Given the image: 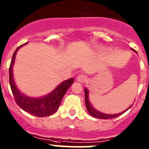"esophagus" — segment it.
<instances>
[{
  "instance_id": "esophagus-1",
  "label": "esophagus",
  "mask_w": 149,
  "mask_h": 149,
  "mask_svg": "<svg viewBox=\"0 0 149 149\" xmlns=\"http://www.w3.org/2000/svg\"><path fill=\"white\" fill-rule=\"evenodd\" d=\"M87 80V77L86 76L84 75V74H80L78 77H77V81L79 83H81V84H84L86 83Z\"/></svg>"
}]
</instances>
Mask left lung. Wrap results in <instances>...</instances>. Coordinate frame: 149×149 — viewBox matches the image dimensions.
<instances>
[{"label": "left lung", "instance_id": "1", "mask_svg": "<svg viewBox=\"0 0 149 149\" xmlns=\"http://www.w3.org/2000/svg\"><path fill=\"white\" fill-rule=\"evenodd\" d=\"M132 49L134 50L133 49ZM84 91H85V103H86V109H87V111H88V112L89 113V114H91L92 117H96V118H99V119H105V120L114 118V117H117V116H119V115H120V114H122L123 113L125 112V111H127L128 109H129L132 106H132H131L130 107H129V109H127V110H125V111H123V112H121V113H119V114H104V113L100 112L99 111L96 110L95 108L92 107V106L90 104L89 100H88V89H87V88H85V89H84Z\"/></svg>", "mask_w": 149, "mask_h": 149}]
</instances>
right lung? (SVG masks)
Segmentation results:
<instances>
[{"label": "right lung", "mask_w": 149, "mask_h": 149, "mask_svg": "<svg viewBox=\"0 0 149 149\" xmlns=\"http://www.w3.org/2000/svg\"><path fill=\"white\" fill-rule=\"evenodd\" d=\"M25 44L26 43H24L17 48V49L12 55V59L9 65V84L12 94L14 95L15 100L19 107L29 114L39 117L50 116L57 111L65 92L74 83V78H70L62 82L51 93L42 97H30L20 93L15 84L12 74V66L14 64L17 51L19 49V48Z\"/></svg>", "instance_id": "right-lung-1"}]
</instances>
